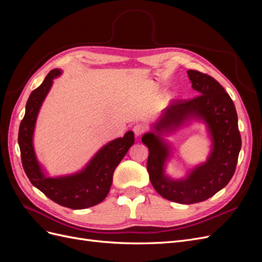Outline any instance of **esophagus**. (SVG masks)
Here are the masks:
<instances>
[{"instance_id": "34e87169", "label": "esophagus", "mask_w": 262, "mask_h": 262, "mask_svg": "<svg viewBox=\"0 0 262 262\" xmlns=\"http://www.w3.org/2000/svg\"><path fill=\"white\" fill-rule=\"evenodd\" d=\"M145 131H146V126L142 123H138L133 126V132L137 137L142 136V134H143Z\"/></svg>"}]
</instances>
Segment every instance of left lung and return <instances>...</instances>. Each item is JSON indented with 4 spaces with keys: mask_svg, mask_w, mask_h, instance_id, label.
<instances>
[{
    "mask_svg": "<svg viewBox=\"0 0 262 262\" xmlns=\"http://www.w3.org/2000/svg\"><path fill=\"white\" fill-rule=\"evenodd\" d=\"M192 89L200 95L191 99H177L166 108L153 132L146 133L142 142L148 147L147 171L149 180L163 198L182 204L202 202L223 189L232 179L242 138L235 105L217 81L199 71H187ZM196 117L207 123L213 141L209 160L198 166L186 179L169 180L163 173L168 147L158 137L171 132L186 120Z\"/></svg>",
    "mask_w": 262,
    "mask_h": 262,
    "instance_id": "8db88e82",
    "label": "left lung"
}]
</instances>
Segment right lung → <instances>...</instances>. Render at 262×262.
Returning <instances> with one entry per match:
<instances>
[{
    "instance_id": "right-lung-1",
    "label": "right lung",
    "mask_w": 262,
    "mask_h": 262,
    "mask_svg": "<svg viewBox=\"0 0 262 262\" xmlns=\"http://www.w3.org/2000/svg\"><path fill=\"white\" fill-rule=\"evenodd\" d=\"M59 69L50 71L42 84L31 92L26 104V113L19 125L18 144L23 168L28 179L42 193L62 207L81 210L94 207L107 196L113 184V175L119 163L134 143V133L126 132L123 138L109 142L100 148L89 165L75 175L47 178L38 164L33 146L36 119Z\"/></svg>"
}]
</instances>
